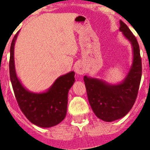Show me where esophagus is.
I'll return each instance as SVG.
<instances>
[{
  "instance_id": "34e87169",
  "label": "esophagus",
  "mask_w": 150,
  "mask_h": 150,
  "mask_svg": "<svg viewBox=\"0 0 150 150\" xmlns=\"http://www.w3.org/2000/svg\"><path fill=\"white\" fill-rule=\"evenodd\" d=\"M75 71L79 75H83L85 72V66L81 62L77 63L75 66Z\"/></svg>"
}]
</instances>
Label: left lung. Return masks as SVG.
I'll return each instance as SVG.
<instances>
[{
    "instance_id": "1",
    "label": "left lung",
    "mask_w": 150,
    "mask_h": 150,
    "mask_svg": "<svg viewBox=\"0 0 150 150\" xmlns=\"http://www.w3.org/2000/svg\"><path fill=\"white\" fill-rule=\"evenodd\" d=\"M120 31L131 42L133 64L122 83L111 85L102 80L84 76L88 99L94 114L101 120L112 122L122 118L132 108L138 94L142 78V59L137 38L122 21Z\"/></svg>"
}]
</instances>
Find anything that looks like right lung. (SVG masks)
I'll return each mask as SVG.
<instances>
[{"mask_svg": "<svg viewBox=\"0 0 150 150\" xmlns=\"http://www.w3.org/2000/svg\"><path fill=\"white\" fill-rule=\"evenodd\" d=\"M17 32L10 48V79L16 102L23 114L32 123L42 128H49L61 122L65 117L68 91L75 82V72L59 77L46 92L36 93L27 90L16 76L14 66L15 41Z\"/></svg>", "mask_w": 150, "mask_h": 150, "instance_id": "right-lung-1", "label": "right lung"}]
</instances>
